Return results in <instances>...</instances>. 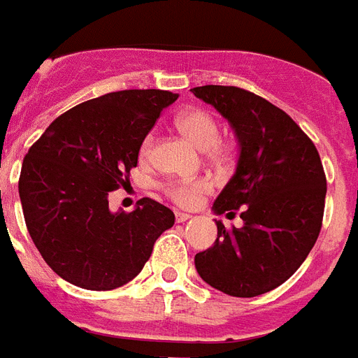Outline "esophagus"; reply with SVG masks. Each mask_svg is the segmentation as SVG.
<instances>
[{
	"label": "esophagus",
	"mask_w": 358,
	"mask_h": 358,
	"mask_svg": "<svg viewBox=\"0 0 358 358\" xmlns=\"http://www.w3.org/2000/svg\"><path fill=\"white\" fill-rule=\"evenodd\" d=\"M190 214H185V212H176V221L177 223H185V221L190 220Z\"/></svg>",
	"instance_id": "34e87169"
}]
</instances>
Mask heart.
<instances>
[{
  "label": "heart",
  "instance_id": "obj_1",
  "mask_svg": "<svg viewBox=\"0 0 358 358\" xmlns=\"http://www.w3.org/2000/svg\"><path fill=\"white\" fill-rule=\"evenodd\" d=\"M176 124L185 137L190 138L192 143L196 144L197 148H201V150H206L210 159L227 157L229 148L217 141L220 138V126H217L215 119L208 111L199 108L185 109V111L177 115ZM152 143L153 137L148 135L144 138L143 148H141L143 155H148ZM206 190H208V182L206 181H173L166 185L168 196L181 206L196 205L201 194Z\"/></svg>",
  "mask_w": 358,
  "mask_h": 358
}]
</instances>
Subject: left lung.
I'll return each mask as SVG.
<instances>
[{"instance_id":"left-lung-1","label":"left lung","mask_w":358,"mask_h":358,"mask_svg":"<svg viewBox=\"0 0 358 358\" xmlns=\"http://www.w3.org/2000/svg\"><path fill=\"white\" fill-rule=\"evenodd\" d=\"M234 129V176L214 201V214L241 208V229L217 225L196 268L210 287L238 298L259 296L289 280L322 229L326 176L311 138L285 111L234 85L194 87Z\"/></svg>"}]
</instances>
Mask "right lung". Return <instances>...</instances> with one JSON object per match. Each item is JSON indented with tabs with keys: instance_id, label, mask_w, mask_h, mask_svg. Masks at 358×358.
<instances>
[{
	"instance_id": "right-lung-1",
	"label": "right lung",
	"mask_w": 358,
	"mask_h": 358,
	"mask_svg": "<svg viewBox=\"0 0 358 358\" xmlns=\"http://www.w3.org/2000/svg\"><path fill=\"white\" fill-rule=\"evenodd\" d=\"M179 94L128 90L102 94L60 115L32 144L20 176L25 225L60 278L90 291L131 282L172 229L168 206L144 197L135 210H109V192L126 185L138 150Z\"/></svg>"
}]
</instances>
